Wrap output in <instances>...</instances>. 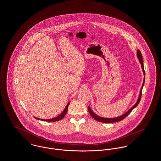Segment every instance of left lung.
Instances as JSON below:
<instances>
[{"label":"left lung","mask_w":161,"mask_h":161,"mask_svg":"<svg viewBox=\"0 0 161 161\" xmlns=\"http://www.w3.org/2000/svg\"><path fill=\"white\" fill-rule=\"evenodd\" d=\"M137 57L139 58V60L142 65V70H143V74L144 75H145V70H144V67H143V59H142V55L141 51L139 50H137ZM144 82H145V76H144V81H143V85H142V89L141 90V92H140V95H139V99L137 100V102H136V103L134 104L132 108L128 111H127L125 114H124L120 116V117H118L117 118H113V119H107V118H103V117H100L99 116H98L97 115H96L94 113L91 109L90 107H88V111L89 112V113L91 114V115L96 120L98 121V122H103V123H114V122H119V121H121L123 119H124L130 113L132 110L138 105V104L139 103L140 101H141V96H142V88H143V86L144 85Z\"/></svg>","instance_id":"8db88e82"}]
</instances>
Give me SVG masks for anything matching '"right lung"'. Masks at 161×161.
Wrapping results in <instances>:
<instances>
[{
  "mask_svg": "<svg viewBox=\"0 0 161 161\" xmlns=\"http://www.w3.org/2000/svg\"><path fill=\"white\" fill-rule=\"evenodd\" d=\"M69 103L68 104H67L66 107L65 108V109L63 111V112L61 114L57 116L55 118H53V119H47V120H45V119H41V120H42V121H46V122H57V121H59L61 119H62L64 115L66 114L67 112V110H68V106H69ZM36 119H38V120H40L39 119L36 118V117H35Z\"/></svg>",
  "mask_w": 161,
  "mask_h": 161,
  "instance_id": "1",
  "label": "right lung"
}]
</instances>
